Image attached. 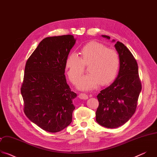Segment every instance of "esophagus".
I'll use <instances>...</instances> for the list:
<instances>
[{
  "instance_id": "34e87169",
  "label": "esophagus",
  "mask_w": 157,
  "mask_h": 157,
  "mask_svg": "<svg viewBox=\"0 0 157 157\" xmlns=\"http://www.w3.org/2000/svg\"><path fill=\"white\" fill-rule=\"evenodd\" d=\"M79 98L81 99H84V100H86V99H88V96L84 93H81L79 94Z\"/></svg>"
}]
</instances>
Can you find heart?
Segmentation results:
<instances>
[{
  "label": "heart",
  "instance_id": "heart-1",
  "mask_svg": "<svg viewBox=\"0 0 157 157\" xmlns=\"http://www.w3.org/2000/svg\"><path fill=\"white\" fill-rule=\"evenodd\" d=\"M81 54V58L76 53L70 54L65 63L67 75L73 84L80 79L85 65L89 64L88 71L90 73L79 80L77 86L79 89L93 90L101 83L107 84L115 79L119 66V57L115 50L93 41L86 44Z\"/></svg>",
  "mask_w": 157,
  "mask_h": 157
}]
</instances>
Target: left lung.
Wrapping results in <instances>:
<instances>
[{"label":"left lung","mask_w":157,"mask_h":157,"mask_svg":"<svg viewBox=\"0 0 157 157\" xmlns=\"http://www.w3.org/2000/svg\"><path fill=\"white\" fill-rule=\"evenodd\" d=\"M102 36L110 40L109 36ZM114 47L119 57V71L114 82L97 96L99 107L96 113L97 122L110 128L124 125L132 117L142 89L136 59L122 43L117 41Z\"/></svg>","instance_id":"1"}]
</instances>
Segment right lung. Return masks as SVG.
<instances>
[{
  "mask_svg": "<svg viewBox=\"0 0 157 157\" xmlns=\"http://www.w3.org/2000/svg\"><path fill=\"white\" fill-rule=\"evenodd\" d=\"M76 39L71 35L44 38L27 61L21 94L27 117L55 133L72 122L77 94L66 82L65 63Z\"/></svg>",
  "mask_w": 157,
  "mask_h": 157,
  "instance_id": "add662e5",
  "label": "right lung"
}]
</instances>
